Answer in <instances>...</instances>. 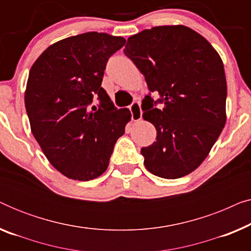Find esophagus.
<instances>
[{
  "instance_id": "obj_1",
  "label": "esophagus",
  "mask_w": 251,
  "mask_h": 251,
  "mask_svg": "<svg viewBox=\"0 0 251 251\" xmlns=\"http://www.w3.org/2000/svg\"><path fill=\"white\" fill-rule=\"evenodd\" d=\"M130 112H131L132 121H139L143 115L142 107H140V102L139 101L132 102L131 106H130Z\"/></svg>"
}]
</instances>
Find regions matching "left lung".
Returning <instances> with one entry per match:
<instances>
[{"instance_id": "1", "label": "left lung", "mask_w": 251, "mask_h": 251, "mask_svg": "<svg viewBox=\"0 0 251 251\" xmlns=\"http://www.w3.org/2000/svg\"><path fill=\"white\" fill-rule=\"evenodd\" d=\"M126 57L145 76L151 96L142 101L143 118L156 129V142L140 153L146 169L176 179L203 162L226 123L224 65L203 36L183 25L157 26L130 36Z\"/></svg>"}]
</instances>
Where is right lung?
<instances>
[{"instance_id": "right-lung-1", "label": "right lung", "mask_w": 251, "mask_h": 251, "mask_svg": "<svg viewBox=\"0 0 251 251\" xmlns=\"http://www.w3.org/2000/svg\"><path fill=\"white\" fill-rule=\"evenodd\" d=\"M125 44L123 37L106 33L71 36L47 48L29 71L25 106L30 130L49 162L71 179L104 174L131 120L129 109L115 108L101 88L108 58Z\"/></svg>"}]
</instances>
